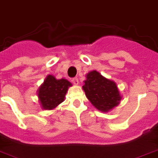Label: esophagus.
Returning a JSON list of instances; mask_svg holds the SVG:
<instances>
[{"label":"esophagus","instance_id":"1","mask_svg":"<svg viewBox=\"0 0 158 158\" xmlns=\"http://www.w3.org/2000/svg\"><path fill=\"white\" fill-rule=\"evenodd\" d=\"M71 82H72L74 85H78L79 84V79H78V78H73L71 79Z\"/></svg>","mask_w":158,"mask_h":158}]
</instances>
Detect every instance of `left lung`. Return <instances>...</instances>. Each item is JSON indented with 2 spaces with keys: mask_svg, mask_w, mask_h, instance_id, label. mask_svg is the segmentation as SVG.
<instances>
[{
  "mask_svg": "<svg viewBox=\"0 0 158 158\" xmlns=\"http://www.w3.org/2000/svg\"><path fill=\"white\" fill-rule=\"evenodd\" d=\"M84 83L83 88L86 96L98 110L108 112L119 104L121 97L115 82L93 71L87 74Z\"/></svg>",
  "mask_w": 158,
  "mask_h": 158,
  "instance_id": "1",
  "label": "left lung"
}]
</instances>
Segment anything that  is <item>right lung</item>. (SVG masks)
<instances>
[{"label": "right lung", "instance_id": "right-lung-1", "mask_svg": "<svg viewBox=\"0 0 158 158\" xmlns=\"http://www.w3.org/2000/svg\"><path fill=\"white\" fill-rule=\"evenodd\" d=\"M70 86L71 83L67 79H56L53 75H48L38 90V98L42 108L50 110L61 104Z\"/></svg>", "mask_w": 158, "mask_h": 158}]
</instances>
